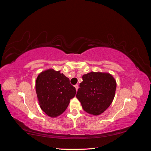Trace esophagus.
Here are the masks:
<instances>
[{"instance_id":"obj_1","label":"esophagus","mask_w":151,"mask_h":151,"mask_svg":"<svg viewBox=\"0 0 151 151\" xmlns=\"http://www.w3.org/2000/svg\"><path fill=\"white\" fill-rule=\"evenodd\" d=\"M74 87H75V88H76V91L78 90V88H79V86H78V85L76 84V85H75V86H74Z\"/></svg>"}]
</instances>
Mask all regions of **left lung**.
Here are the masks:
<instances>
[{
  "label": "left lung",
  "mask_w": 151,
  "mask_h": 151,
  "mask_svg": "<svg viewBox=\"0 0 151 151\" xmlns=\"http://www.w3.org/2000/svg\"><path fill=\"white\" fill-rule=\"evenodd\" d=\"M76 97L84 110L91 115H101L110 106L115 95L116 82L108 72H91L83 76Z\"/></svg>",
  "instance_id": "left-lung-1"
}]
</instances>
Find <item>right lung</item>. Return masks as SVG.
I'll return each mask as SVG.
<instances>
[{"label":"right lung","instance_id":"add662e5","mask_svg":"<svg viewBox=\"0 0 151 151\" xmlns=\"http://www.w3.org/2000/svg\"><path fill=\"white\" fill-rule=\"evenodd\" d=\"M35 88L41 109L51 118L62 115L69 104L70 99L76 94V88L70 84L69 79L60 70L53 68L40 73Z\"/></svg>","mask_w":151,"mask_h":151}]
</instances>
